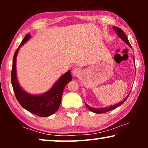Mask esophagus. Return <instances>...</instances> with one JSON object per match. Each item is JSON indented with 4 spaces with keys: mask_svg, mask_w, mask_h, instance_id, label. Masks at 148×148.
Listing matches in <instances>:
<instances>
[{
    "mask_svg": "<svg viewBox=\"0 0 148 148\" xmlns=\"http://www.w3.org/2000/svg\"><path fill=\"white\" fill-rule=\"evenodd\" d=\"M72 74L75 77H79L82 74V70L77 67H74L72 70Z\"/></svg>",
    "mask_w": 148,
    "mask_h": 148,
    "instance_id": "34e87169",
    "label": "esophagus"
}]
</instances>
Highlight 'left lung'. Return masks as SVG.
<instances>
[{
	"mask_svg": "<svg viewBox=\"0 0 148 148\" xmlns=\"http://www.w3.org/2000/svg\"><path fill=\"white\" fill-rule=\"evenodd\" d=\"M113 29H114L115 32H116V33L117 36H118V37L119 38H121V39L123 41L125 42V43H126L127 45L129 46V47H131V44H130V43H129V40H128V38H127L126 35H125V34L124 33V32H123L121 29H120V28H119V27H114H114H113ZM133 61H134V57H133ZM134 65L135 66V61H134ZM129 94H130V92H129ZM129 94L127 95V96L125 97V98L124 99V100H123L122 101H121V102L117 103V104H114V105H112V106H107V107H104V108H94V107H92V106H89V105L87 104L86 103H85V104H86V107L89 109V110H90V111H92V112H93L96 113V114H100V113L107 112H108V111H110V110H114V109L116 108L117 107L120 106L121 105H122L123 103H124L125 101H126L127 98H128V97H129Z\"/></svg>",
	"mask_w": 148,
	"mask_h": 148,
	"instance_id": "1",
	"label": "left lung"
}]
</instances>
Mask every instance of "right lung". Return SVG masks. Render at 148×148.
Segmentation results:
<instances>
[{
    "instance_id": "obj_1",
    "label": "right lung",
    "mask_w": 148,
    "mask_h": 148,
    "mask_svg": "<svg viewBox=\"0 0 148 148\" xmlns=\"http://www.w3.org/2000/svg\"><path fill=\"white\" fill-rule=\"evenodd\" d=\"M31 38L27 34L22 40L13 56L11 71V84L16 98L21 106L25 110L41 117L49 116L55 113L59 108L64 87L72 80L71 71H68L56 81L53 86L42 94H31L23 90L18 82L16 69V60L19 48Z\"/></svg>"
}]
</instances>
